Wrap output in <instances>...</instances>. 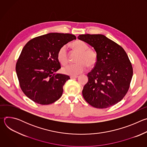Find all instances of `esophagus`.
Here are the masks:
<instances>
[{
  "label": "esophagus",
  "mask_w": 147,
  "mask_h": 147,
  "mask_svg": "<svg viewBox=\"0 0 147 147\" xmlns=\"http://www.w3.org/2000/svg\"><path fill=\"white\" fill-rule=\"evenodd\" d=\"M78 77V76H70V78L73 79V78H76Z\"/></svg>",
  "instance_id": "1"
}]
</instances>
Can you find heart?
<instances>
[{"label": "heart", "instance_id": "b5f03b06", "mask_svg": "<svg viewBox=\"0 0 147 147\" xmlns=\"http://www.w3.org/2000/svg\"><path fill=\"white\" fill-rule=\"evenodd\" d=\"M73 48L79 54L77 57L76 63H70L62 68L63 73L76 76L87 69V65L90 67H94L97 61L96 52L89 49L88 45L80 40H78L72 44ZM57 59L62 65L66 64L68 61L67 49L66 45L61 47L57 52Z\"/></svg>", "mask_w": 147, "mask_h": 147}]
</instances>
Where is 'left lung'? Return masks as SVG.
<instances>
[{"label": "left lung", "mask_w": 147, "mask_h": 147, "mask_svg": "<svg viewBox=\"0 0 147 147\" xmlns=\"http://www.w3.org/2000/svg\"><path fill=\"white\" fill-rule=\"evenodd\" d=\"M78 38L92 47L97 61L87 74L82 93L92 107L104 109L115 105L127 94L133 77L129 57L119 45L102 34H82Z\"/></svg>", "instance_id": "obj_1"}]
</instances>
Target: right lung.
Here are the masks:
<instances>
[{
  "instance_id": "obj_1",
  "label": "right lung",
  "mask_w": 147,
  "mask_h": 147,
  "mask_svg": "<svg viewBox=\"0 0 147 147\" xmlns=\"http://www.w3.org/2000/svg\"><path fill=\"white\" fill-rule=\"evenodd\" d=\"M76 39L73 34L52 32L31 39L24 47L16 70L21 89L32 101L49 105L61 97L70 77L55 74L61 68L57 52Z\"/></svg>"
}]
</instances>
